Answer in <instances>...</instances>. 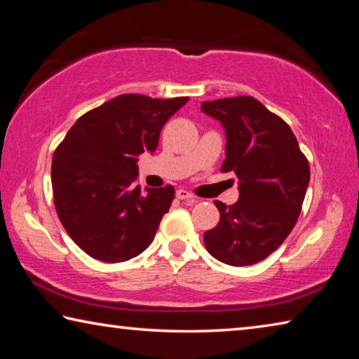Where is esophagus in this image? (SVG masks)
Listing matches in <instances>:
<instances>
[{
  "mask_svg": "<svg viewBox=\"0 0 359 359\" xmlns=\"http://www.w3.org/2000/svg\"><path fill=\"white\" fill-rule=\"evenodd\" d=\"M175 198L177 199H182V201H190V203H194V196L193 194L190 193V191H187V190H177L175 191Z\"/></svg>",
  "mask_w": 359,
  "mask_h": 359,
  "instance_id": "34e87169",
  "label": "esophagus"
}]
</instances>
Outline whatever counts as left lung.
<instances>
[{"label": "left lung", "mask_w": 359, "mask_h": 359, "mask_svg": "<svg viewBox=\"0 0 359 359\" xmlns=\"http://www.w3.org/2000/svg\"><path fill=\"white\" fill-rule=\"evenodd\" d=\"M226 136L222 171L239 179V201H215L220 222L204 233L212 257L229 266L259 263L294 228L311 168L290 126L252 96L204 101Z\"/></svg>", "instance_id": "8db88e82"}]
</instances>
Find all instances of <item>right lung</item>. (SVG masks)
<instances>
[{"instance_id":"obj_1","label":"right lung","mask_w":359,"mask_h":359,"mask_svg":"<svg viewBox=\"0 0 359 359\" xmlns=\"http://www.w3.org/2000/svg\"><path fill=\"white\" fill-rule=\"evenodd\" d=\"M188 98L120 95L83 114L52 160L53 203L71 239L104 263H121L147 248L174 187L135 185L137 156L158 147L161 128Z\"/></svg>"}]
</instances>
